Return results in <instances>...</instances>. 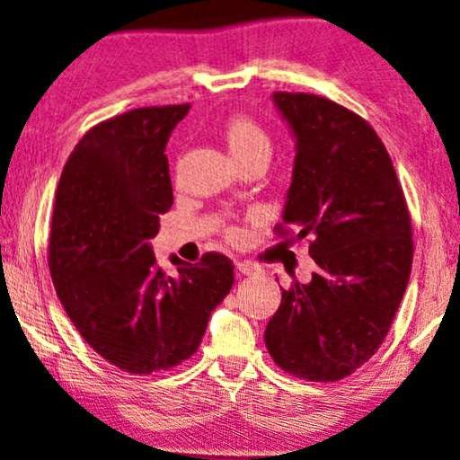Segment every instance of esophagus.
<instances>
[{
  "mask_svg": "<svg viewBox=\"0 0 460 460\" xmlns=\"http://www.w3.org/2000/svg\"><path fill=\"white\" fill-rule=\"evenodd\" d=\"M235 267H237V271H240L242 275H252V273H256V271H261L259 265H254V262H248V261L237 262Z\"/></svg>",
  "mask_w": 460,
  "mask_h": 460,
  "instance_id": "1",
  "label": "esophagus"
}]
</instances>
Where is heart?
<instances>
[{"instance_id": "heart-1", "label": "heart", "mask_w": 460, "mask_h": 460, "mask_svg": "<svg viewBox=\"0 0 460 460\" xmlns=\"http://www.w3.org/2000/svg\"><path fill=\"white\" fill-rule=\"evenodd\" d=\"M225 140L231 155L240 157L254 149H269V137L265 130L250 118H234L225 128Z\"/></svg>"}]
</instances>
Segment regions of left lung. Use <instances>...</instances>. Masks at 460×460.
Here are the masks:
<instances>
[{"label": "left lung", "instance_id": "obj_1", "mask_svg": "<svg viewBox=\"0 0 460 460\" xmlns=\"http://www.w3.org/2000/svg\"><path fill=\"white\" fill-rule=\"evenodd\" d=\"M271 98L296 146L281 218L311 235L317 271L281 290L265 345L290 375L341 381L376 353L408 288V206L368 121L315 94Z\"/></svg>", "mask_w": 460, "mask_h": 460}]
</instances>
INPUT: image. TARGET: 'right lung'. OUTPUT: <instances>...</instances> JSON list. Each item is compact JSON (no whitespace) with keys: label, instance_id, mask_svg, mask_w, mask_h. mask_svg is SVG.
<instances>
[{"label":"right lung","instance_id":"1","mask_svg":"<svg viewBox=\"0 0 460 460\" xmlns=\"http://www.w3.org/2000/svg\"><path fill=\"white\" fill-rule=\"evenodd\" d=\"M191 105L132 109L84 134L54 201L48 265L66 315L98 355L132 375L191 358L210 314L234 286V265H157L151 240L172 206L168 138Z\"/></svg>","mask_w":460,"mask_h":460}]
</instances>
